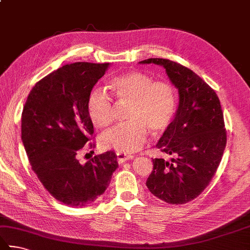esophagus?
I'll list each match as a JSON object with an SVG mask.
<instances>
[{"label":"esophagus","mask_w":250,"mask_h":250,"mask_svg":"<svg viewBox=\"0 0 250 250\" xmlns=\"http://www.w3.org/2000/svg\"><path fill=\"white\" fill-rule=\"evenodd\" d=\"M134 156L133 155H130V154H125V153H122V152H118L117 153V160L119 164H122V163H125V161H129V160H132Z\"/></svg>","instance_id":"1"}]
</instances>
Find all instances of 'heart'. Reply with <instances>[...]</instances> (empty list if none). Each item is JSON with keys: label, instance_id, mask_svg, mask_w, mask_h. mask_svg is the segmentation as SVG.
<instances>
[{"label": "heart", "instance_id": "1", "mask_svg": "<svg viewBox=\"0 0 250 250\" xmlns=\"http://www.w3.org/2000/svg\"><path fill=\"white\" fill-rule=\"evenodd\" d=\"M109 87L119 105H129L128 124L115 126L101 137L103 147L122 153L137 152L146 141L148 131L161 134L175 118L177 98L174 86L166 81H153L139 71H129L113 78ZM87 112L93 124L106 128L115 118L111 97L95 88L88 95Z\"/></svg>", "mask_w": 250, "mask_h": 250}]
</instances>
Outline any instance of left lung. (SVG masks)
Instances as JSON below:
<instances>
[{
  "instance_id": "1",
  "label": "left lung",
  "mask_w": 250,
  "mask_h": 250,
  "mask_svg": "<svg viewBox=\"0 0 250 250\" xmlns=\"http://www.w3.org/2000/svg\"><path fill=\"white\" fill-rule=\"evenodd\" d=\"M162 65L178 89L179 105L169 128L156 144L170 161L155 158L146 187L160 200L185 204L196 199L215 175L226 145L220 99L200 76L167 59H147Z\"/></svg>"
}]
</instances>
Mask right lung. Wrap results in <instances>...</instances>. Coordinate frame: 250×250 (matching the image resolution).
I'll return each instance as SVG.
<instances>
[{"instance_id": "1", "label": "right lung", "mask_w": 250, "mask_h": 250, "mask_svg": "<svg viewBox=\"0 0 250 250\" xmlns=\"http://www.w3.org/2000/svg\"><path fill=\"white\" fill-rule=\"evenodd\" d=\"M109 63L75 62L44 76L27 97L21 141L31 169L47 191L70 207H85L105 192L117 169L115 152L81 164L80 153L95 146L87 99ZM93 152V151H92Z\"/></svg>"}]
</instances>
